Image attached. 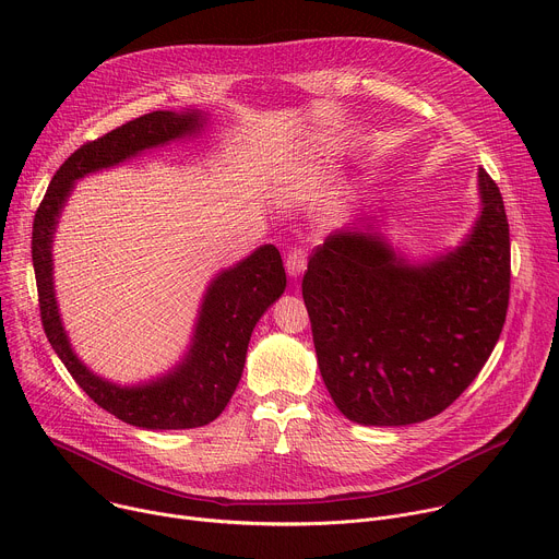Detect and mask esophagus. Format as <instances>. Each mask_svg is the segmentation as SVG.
Listing matches in <instances>:
<instances>
[{
	"label": "esophagus",
	"mask_w": 559,
	"mask_h": 559,
	"mask_svg": "<svg viewBox=\"0 0 559 559\" xmlns=\"http://www.w3.org/2000/svg\"><path fill=\"white\" fill-rule=\"evenodd\" d=\"M285 267H287L289 276H294V278L300 276L307 270V252L302 248H292L287 254Z\"/></svg>",
	"instance_id": "34e87169"
}]
</instances>
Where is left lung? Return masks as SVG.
Returning a JSON list of instances; mask_svg holds the SVG:
<instances>
[{"label":"left lung","instance_id":"1","mask_svg":"<svg viewBox=\"0 0 559 559\" xmlns=\"http://www.w3.org/2000/svg\"><path fill=\"white\" fill-rule=\"evenodd\" d=\"M447 257L414 267L380 236L336 231L309 257L302 298L318 367L358 425L405 427L453 405L489 360L509 309L511 241L498 183Z\"/></svg>","mask_w":559,"mask_h":559}]
</instances>
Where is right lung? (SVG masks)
Listing matches in <instances>:
<instances>
[{
    "mask_svg": "<svg viewBox=\"0 0 559 559\" xmlns=\"http://www.w3.org/2000/svg\"><path fill=\"white\" fill-rule=\"evenodd\" d=\"M197 128H201L199 112L156 110L84 143L55 173L33 221V267L46 338L91 401L141 429L203 427L227 407L243 373L252 330L287 285L281 252L274 246H263L236 267L216 276L205 294L194 345L183 365L152 384L121 389L91 373L68 345L52 292V231L72 181L121 164L123 158L145 147L192 134Z\"/></svg>",
    "mask_w": 559,
    "mask_h": 559,
    "instance_id": "right-lung-1",
    "label": "right lung"
}]
</instances>
